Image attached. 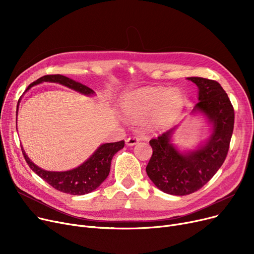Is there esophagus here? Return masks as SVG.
<instances>
[{"instance_id":"1","label":"esophagus","mask_w":254,"mask_h":254,"mask_svg":"<svg viewBox=\"0 0 254 254\" xmlns=\"http://www.w3.org/2000/svg\"><path fill=\"white\" fill-rule=\"evenodd\" d=\"M139 142V139L137 137H128L127 140H126V144L127 146H134L136 145L137 143Z\"/></svg>"}]
</instances>
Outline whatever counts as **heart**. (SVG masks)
Here are the masks:
<instances>
[{"instance_id": "1", "label": "heart", "mask_w": 254, "mask_h": 254, "mask_svg": "<svg viewBox=\"0 0 254 254\" xmlns=\"http://www.w3.org/2000/svg\"><path fill=\"white\" fill-rule=\"evenodd\" d=\"M181 103L182 95L178 89L148 87L127 92L120 103V109L127 119L139 123L153 111L156 120L164 119L174 113Z\"/></svg>"}]
</instances>
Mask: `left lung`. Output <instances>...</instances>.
Masks as SVG:
<instances>
[{"label": "left lung", "mask_w": 254, "mask_h": 254, "mask_svg": "<svg viewBox=\"0 0 254 254\" xmlns=\"http://www.w3.org/2000/svg\"><path fill=\"white\" fill-rule=\"evenodd\" d=\"M186 79L198 88V103L190 114L206 119L210 135L193 149L173 143L177 127L149 141L153 152L146 173L159 190L173 195L190 194L215 175L228 154L234 129V108L221 85L202 77Z\"/></svg>", "instance_id": "8db88e82"}]
</instances>
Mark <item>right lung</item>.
Wrapping results in <instances>:
<instances>
[{
  "mask_svg": "<svg viewBox=\"0 0 254 254\" xmlns=\"http://www.w3.org/2000/svg\"><path fill=\"white\" fill-rule=\"evenodd\" d=\"M43 82L59 83L77 92L82 93V95L86 97L96 96V92L88 86L63 75H46L39 78L28 86L24 93L26 91H29L33 86L41 84ZM19 102L20 101H18L16 109V119L18 114ZM124 146L125 141L101 144L96 149V151L93 152L84 163L74 169L62 172L46 171L44 169H41L31 161L30 157L26 155L23 147H21V150L30 168L39 177H41L44 181L50 184L52 188H55L56 190L63 191L64 193H70L73 195H82L97 190L106 180V178L108 177L112 158L116 152L124 148Z\"/></svg>",
  "mask_w": 254,
  "mask_h": 254,
  "instance_id": "1",
  "label": "right lung"
}]
</instances>
